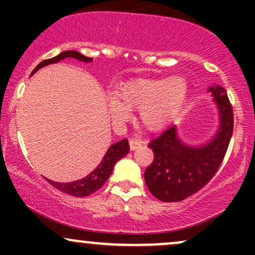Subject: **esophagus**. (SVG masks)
<instances>
[{
  "instance_id": "esophagus-1",
  "label": "esophagus",
  "mask_w": 255,
  "mask_h": 255,
  "mask_svg": "<svg viewBox=\"0 0 255 255\" xmlns=\"http://www.w3.org/2000/svg\"><path fill=\"white\" fill-rule=\"evenodd\" d=\"M142 144H144V142L140 141V140H137V139H130V140H129L130 151H135V150H137V148H139L140 146H141Z\"/></svg>"
}]
</instances>
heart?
<instances>
[{
  "label": "heart",
  "mask_w": 255,
  "mask_h": 255,
  "mask_svg": "<svg viewBox=\"0 0 255 255\" xmlns=\"http://www.w3.org/2000/svg\"><path fill=\"white\" fill-rule=\"evenodd\" d=\"M189 85L182 75L168 79L136 78L122 83L116 95L107 98L111 119L118 126L131 118V109H139V119L150 131L165 129L182 109Z\"/></svg>",
  "instance_id": "1"
}]
</instances>
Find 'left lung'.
<instances>
[{
	"instance_id": "8db88e82",
	"label": "left lung",
	"mask_w": 255,
	"mask_h": 255,
	"mask_svg": "<svg viewBox=\"0 0 255 255\" xmlns=\"http://www.w3.org/2000/svg\"><path fill=\"white\" fill-rule=\"evenodd\" d=\"M218 111V129L201 145L184 142L177 127L166 129L148 147L154 159L145 170V182L153 197L164 203L181 201L200 191L218 170L234 129L233 108L227 91L219 85L207 89Z\"/></svg>"
}]
</instances>
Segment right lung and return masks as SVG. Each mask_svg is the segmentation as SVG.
Instances as JSON below:
<instances>
[{
	"instance_id": "1",
	"label": "right lung",
	"mask_w": 255,
	"mask_h": 255,
	"mask_svg": "<svg viewBox=\"0 0 255 255\" xmlns=\"http://www.w3.org/2000/svg\"><path fill=\"white\" fill-rule=\"evenodd\" d=\"M67 57L77 58V60L85 63L92 62L93 60V58L91 57L84 56L83 54H80V52L78 51L67 50V51L61 52V54H58L57 56L49 58V60H44L43 62H40L36 68L32 71L31 75H33L34 73L39 71V69L43 68V67L48 66V64L57 63ZM128 152H129L128 140L122 139L121 141L111 145L110 147L108 148L107 153L104 154L103 159H102L101 163H99V165L96 166L95 170L91 171L89 175H86V176L81 178V180H77V181H73V182H66V183L55 182V181L49 180V178H46V181H48L51 186H54L55 188H57L58 191L66 193V194L72 195V197H79V198L89 197L90 194H93L95 192H97L98 189L101 188L105 182H107V180L109 178L111 172L114 170V166H115L116 163H118L121 158H124Z\"/></svg>"
}]
</instances>
